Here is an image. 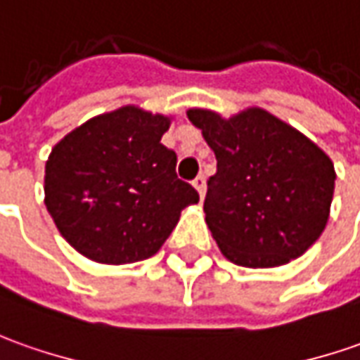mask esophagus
Wrapping results in <instances>:
<instances>
[{
	"label": "esophagus",
	"mask_w": 360,
	"mask_h": 360,
	"mask_svg": "<svg viewBox=\"0 0 360 360\" xmlns=\"http://www.w3.org/2000/svg\"><path fill=\"white\" fill-rule=\"evenodd\" d=\"M193 187L199 191L200 199H202V197H205V191H207V185H205V175H199L197 179L193 181Z\"/></svg>",
	"instance_id": "1"
}]
</instances>
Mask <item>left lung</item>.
Wrapping results in <instances>:
<instances>
[{
	"mask_svg": "<svg viewBox=\"0 0 360 360\" xmlns=\"http://www.w3.org/2000/svg\"><path fill=\"white\" fill-rule=\"evenodd\" d=\"M187 116L217 158L205 221L222 256L244 268L300 258L329 221L337 179L331 158L264 108L231 118L189 108Z\"/></svg>",
	"mask_w": 360,
	"mask_h": 360,
	"instance_id": "obj_1",
	"label": "left lung"
}]
</instances>
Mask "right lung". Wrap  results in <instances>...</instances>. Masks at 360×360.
<instances>
[{"instance_id":"right-lung-1","label":"right lung","mask_w":360,"mask_h":360,"mask_svg":"<svg viewBox=\"0 0 360 360\" xmlns=\"http://www.w3.org/2000/svg\"><path fill=\"white\" fill-rule=\"evenodd\" d=\"M171 116L128 104L94 116L51 149L45 205L63 238L98 264L146 260L199 193L161 143Z\"/></svg>"}]
</instances>
